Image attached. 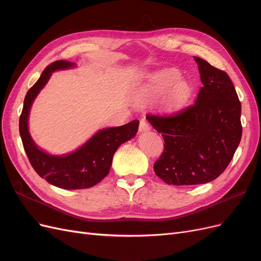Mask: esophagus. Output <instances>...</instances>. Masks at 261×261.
<instances>
[{"instance_id": "34e87169", "label": "esophagus", "mask_w": 261, "mask_h": 261, "mask_svg": "<svg viewBox=\"0 0 261 261\" xmlns=\"http://www.w3.org/2000/svg\"><path fill=\"white\" fill-rule=\"evenodd\" d=\"M149 129H150V126H149L148 122L145 120V118H143V120H141L139 123V132L144 133V132H148Z\"/></svg>"}]
</instances>
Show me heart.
I'll return each mask as SVG.
<instances>
[{
	"label": "heart",
	"instance_id": "obj_1",
	"mask_svg": "<svg viewBox=\"0 0 261 261\" xmlns=\"http://www.w3.org/2000/svg\"><path fill=\"white\" fill-rule=\"evenodd\" d=\"M180 77V74L177 72L176 69H165L161 70V72L156 73L151 78V88L160 91L168 89L173 84L178 81ZM192 88L191 85H189L186 81H180L173 87L169 100L173 103H181V102L186 101L189 96H191Z\"/></svg>",
	"mask_w": 261,
	"mask_h": 261
}]
</instances>
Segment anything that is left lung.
I'll return each mask as SVG.
<instances>
[{"mask_svg": "<svg viewBox=\"0 0 261 261\" xmlns=\"http://www.w3.org/2000/svg\"><path fill=\"white\" fill-rule=\"evenodd\" d=\"M194 59L202 83L195 103L169 116L147 115L164 139L153 170L169 185L216 179L231 162L242 138V108L231 78L207 61Z\"/></svg>", "mask_w": 261, "mask_h": 261, "instance_id": "8db88e82", "label": "left lung"}]
</instances>
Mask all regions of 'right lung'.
Returning <instances> with one entry per match:
<instances>
[{
  "mask_svg": "<svg viewBox=\"0 0 261 261\" xmlns=\"http://www.w3.org/2000/svg\"><path fill=\"white\" fill-rule=\"evenodd\" d=\"M74 66L75 63L62 60L46 66L28 90L19 117V134L30 164L48 183L63 189L89 188L103 179L109 174L117 148L136 135L139 125L135 120L123 126L101 129L81 148L64 155H52L39 149L28 130L30 108L53 72Z\"/></svg>",
  "mask_w": 261,
  "mask_h": 261,
  "instance_id": "add662e5",
  "label": "right lung"
}]
</instances>
